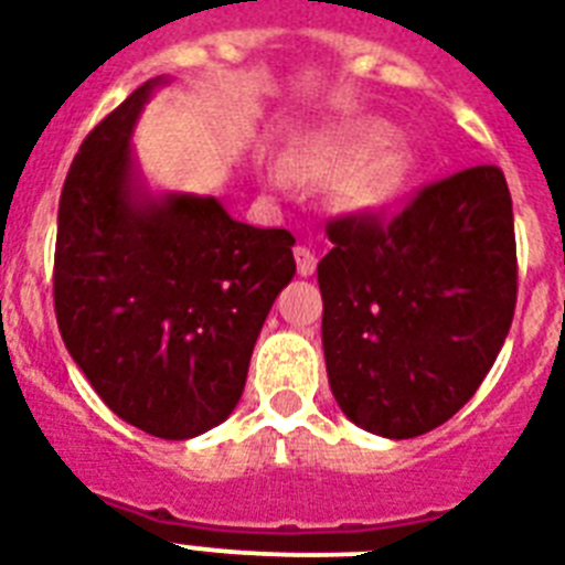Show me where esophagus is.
<instances>
[{"mask_svg": "<svg viewBox=\"0 0 565 565\" xmlns=\"http://www.w3.org/2000/svg\"><path fill=\"white\" fill-rule=\"evenodd\" d=\"M292 257H296V269H299L301 278L313 275V269H317V257H313V252H310L308 246L292 248Z\"/></svg>", "mask_w": 565, "mask_h": 565, "instance_id": "1", "label": "esophagus"}]
</instances>
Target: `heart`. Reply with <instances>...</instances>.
<instances>
[{
	"label": "heart",
	"instance_id": "1",
	"mask_svg": "<svg viewBox=\"0 0 565 565\" xmlns=\"http://www.w3.org/2000/svg\"><path fill=\"white\" fill-rule=\"evenodd\" d=\"M398 131L384 119H352L305 137L290 152L287 163L275 161L266 179L275 188H290L296 179L340 181L345 207L377 213L393 207L411 190L419 158L407 146L395 143Z\"/></svg>",
	"mask_w": 565,
	"mask_h": 565
}]
</instances>
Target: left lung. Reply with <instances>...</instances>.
I'll return each mask as SVG.
<instances>
[{
  "mask_svg": "<svg viewBox=\"0 0 565 565\" xmlns=\"http://www.w3.org/2000/svg\"><path fill=\"white\" fill-rule=\"evenodd\" d=\"M326 231L322 349L340 411L390 439L439 428L481 386L516 310L504 172H455L393 220L349 213Z\"/></svg>",
  "mask_w": 565,
  "mask_h": 565,
  "instance_id": "obj_1",
  "label": "left lung"
}]
</instances>
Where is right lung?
<instances>
[{
	"mask_svg": "<svg viewBox=\"0 0 565 565\" xmlns=\"http://www.w3.org/2000/svg\"><path fill=\"white\" fill-rule=\"evenodd\" d=\"M163 78L84 137L57 207L55 317L66 352L128 425L199 437L237 407L292 237L231 220L213 195H149L131 131Z\"/></svg>",
	"mask_w": 565,
	"mask_h": 565,
	"instance_id": "add662e5",
	"label": "right lung"
}]
</instances>
